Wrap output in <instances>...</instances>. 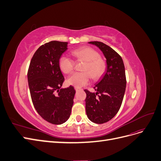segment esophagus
Here are the masks:
<instances>
[{
    "label": "esophagus",
    "instance_id": "1",
    "mask_svg": "<svg viewBox=\"0 0 161 161\" xmlns=\"http://www.w3.org/2000/svg\"><path fill=\"white\" fill-rule=\"evenodd\" d=\"M75 90H76V91H80V88H78V87H75Z\"/></svg>",
    "mask_w": 161,
    "mask_h": 161
}]
</instances>
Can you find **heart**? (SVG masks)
<instances>
[{
    "label": "heart",
    "mask_w": 161,
    "mask_h": 161,
    "mask_svg": "<svg viewBox=\"0 0 161 161\" xmlns=\"http://www.w3.org/2000/svg\"><path fill=\"white\" fill-rule=\"evenodd\" d=\"M76 60L86 61L83 70L85 72H75L67 79L68 85L80 88L89 83L91 77L99 79L105 70V63L99 58V53L89 47H81L72 52ZM60 70L65 74H70L75 69V62L70 58L63 55L59 59Z\"/></svg>",
    "instance_id": "heart-1"
}]
</instances>
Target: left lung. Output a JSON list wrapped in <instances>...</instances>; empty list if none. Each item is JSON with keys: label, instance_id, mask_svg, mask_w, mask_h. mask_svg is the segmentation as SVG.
<instances>
[{"label": "left lung", "instance_id": "1", "mask_svg": "<svg viewBox=\"0 0 161 161\" xmlns=\"http://www.w3.org/2000/svg\"><path fill=\"white\" fill-rule=\"evenodd\" d=\"M99 48L106 58L107 69L94 86L96 92L85 90L86 113L95 124H103L118 113L122 103L126 87L125 67L121 57L109 46L101 42H90Z\"/></svg>", "mask_w": 161, "mask_h": 161}]
</instances>
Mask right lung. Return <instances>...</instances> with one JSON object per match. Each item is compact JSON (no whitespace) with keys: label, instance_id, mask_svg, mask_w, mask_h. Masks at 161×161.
<instances>
[{"label":"right lung","instance_id":"1","mask_svg":"<svg viewBox=\"0 0 161 161\" xmlns=\"http://www.w3.org/2000/svg\"><path fill=\"white\" fill-rule=\"evenodd\" d=\"M67 46L68 42L58 41L41 46L33 54L27 72L34 108L43 119L56 125L70 118L76 92L72 86L61 88L64 78L58 62Z\"/></svg>","mask_w":161,"mask_h":161}]
</instances>
